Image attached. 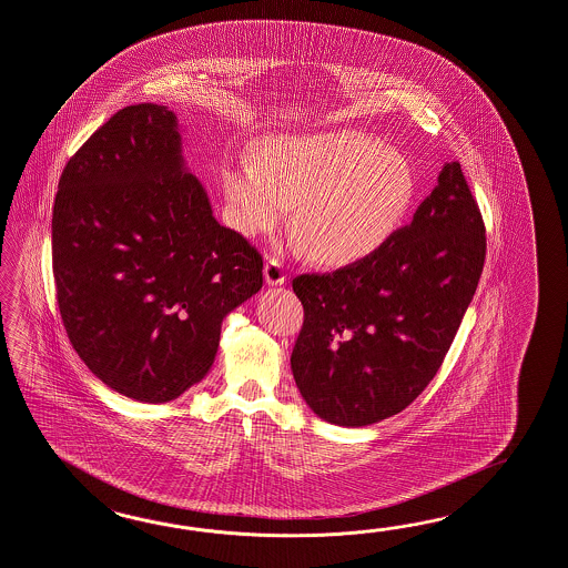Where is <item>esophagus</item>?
Listing matches in <instances>:
<instances>
[{
    "mask_svg": "<svg viewBox=\"0 0 568 568\" xmlns=\"http://www.w3.org/2000/svg\"><path fill=\"white\" fill-rule=\"evenodd\" d=\"M264 281L268 285H283L287 281V271H285L283 263L275 258V256L268 258L266 264H264Z\"/></svg>",
    "mask_w": 568,
    "mask_h": 568,
    "instance_id": "34e87169",
    "label": "esophagus"
}]
</instances>
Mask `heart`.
I'll return each instance as SVG.
<instances>
[{
	"label": "heart",
	"instance_id": "b5f03b06",
	"mask_svg": "<svg viewBox=\"0 0 568 568\" xmlns=\"http://www.w3.org/2000/svg\"><path fill=\"white\" fill-rule=\"evenodd\" d=\"M222 181L240 234H268L295 207L293 234L324 266L359 263L384 248L416 194L410 162L359 131L266 139L258 162L225 164Z\"/></svg>",
	"mask_w": 568,
	"mask_h": 568
}]
</instances>
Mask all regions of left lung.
<instances>
[{"mask_svg": "<svg viewBox=\"0 0 568 568\" xmlns=\"http://www.w3.org/2000/svg\"><path fill=\"white\" fill-rule=\"evenodd\" d=\"M485 222L459 162L369 258L300 275L304 326L291 369L307 406L341 427L398 415L429 386L483 275Z\"/></svg>", "mask_w": 568, "mask_h": 568, "instance_id": "8db88e82", "label": "left lung"}]
</instances>
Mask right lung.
<instances>
[{
	"mask_svg": "<svg viewBox=\"0 0 568 568\" xmlns=\"http://www.w3.org/2000/svg\"><path fill=\"white\" fill-rule=\"evenodd\" d=\"M51 235L70 343L133 400H174L199 384L223 318L263 287V256L213 217L162 104L112 114L71 155Z\"/></svg>",
	"mask_w": 568,
	"mask_h": 568,
	"instance_id": "add662e5",
	"label": "right lung"
}]
</instances>
